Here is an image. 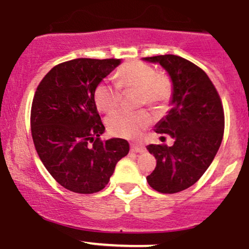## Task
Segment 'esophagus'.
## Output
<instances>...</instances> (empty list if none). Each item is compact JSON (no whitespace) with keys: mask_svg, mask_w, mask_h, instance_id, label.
I'll list each match as a JSON object with an SVG mask.
<instances>
[{"mask_svg":"<svg viewBox=\"0 0 249 249\" xmlns=\"http://www.w3.org/2000/svg\"><path fill=\"white\" fill-rule=\"evenodd\" d=\"M131 151H132V152L142 153L146 151V147L142 144H131Z\"/></svg>","mask_w":249,"mask_h":249,"instance_id":"1","label":"esophagus"}]
</instances>
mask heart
I'll return each instance as SVG.
<instances>
[{"label":"heart","instance_id":"obj_1","mask_svg":"<svg viewBox=\"0 0 249 249\" xmlns=\"http://www.w3.org/2000/svg\"><path fill=\"white\" fill-rule=\"evenodd\" d=\"M139 90V105L162 107L173 95V82L167 73H159L153 67L141 61L128 62L118 71L117 84L103 81L95 89V103L103 112H112L122 101V90ZM151 123L147 111H118L107 119V131L112 136L137 138Z\"/></svg>","mask_w":249,"mask_h":249}]
</instances>
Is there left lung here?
Masks as SVG:
<instances>
[{"label": "left lung", "mask_w": 249, "mask_h": 249, "mask_svg": "<svg viewBox=\"0 0 249 249\" xmlns=\"http://www.w3.org/2000/svg\"><path fill=\"white\" fill-rule=\"evenodd\" d=\"M144 59L159 63L173 82L172 108L156 132L170 134L174 144L146 147L157 159L146 180L158 192L177 193L196 184L213 161L224 137V107L210 77L194 63L176 55Z\"/></svg>", "instance_id": "1"}]
</instances>
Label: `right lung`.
<instances>
[{
	"label": "right lung",
	"instance_id": "obj_1",
	"mask_svg": "<svg viewBox=\"0 0 249 249\" xmlns=\"http://www.w3.org/2000/svg\"><path fill=\"white\" fill-rule=\"evenodd\" d=\"M117 58H76L57 64L36 89L30 112L34 145L43 165L63 187L99 192L128 153L125 139L103 141L95 89L116 69Z\"/></svg>",
	"mask_w": 249,
	"mask_h": 249
}]
</instances>
